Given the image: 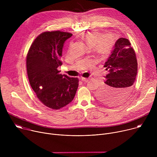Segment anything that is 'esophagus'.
<instances>
[{
	"instance_id": "esophagus-1",
	"label": "esophagus",
	"mask_w": 157,
	"mask_h": 157,
	"mask_svg": "<svg viewBox=\"0 0 157 157\" xmlns=\"http://www.w3.org/2000/svg\"><path fill=\"white\" fill-rule=\"evenodd\" d=\"M81 81L83 82H87L89 80V78H81Z\"/></svg>"
}]
</instances>
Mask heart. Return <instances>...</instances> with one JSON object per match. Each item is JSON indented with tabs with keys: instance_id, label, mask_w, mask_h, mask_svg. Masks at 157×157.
Segmentation results:
<instances>
[{
	"instance_id": "b5f03b06",
	"label": "heart",
	"mask_w": 157,
	"mask_h": 157,
	"mask_svg": "<svg viewBox=\"0 0 157 157\" xmlns=\"http://www.w3.org/2000/svg\"><path fill=\"white\" fill-rule=\"evenodd\" d=\"M83 38L89 46L93 47L94 50L101 55H108L115 43L113 35L111 33L101 34L98 30L86 33Z\"/></svg>"
}]
</instances>
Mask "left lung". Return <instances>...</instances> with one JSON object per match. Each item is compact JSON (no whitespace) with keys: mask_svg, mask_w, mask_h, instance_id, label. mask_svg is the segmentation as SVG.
<instances>
[{"mask_svg":"<svg viewBox=\"0 0 157 157\" xmlns=\"http://www.w3.org/2000/svg\"><path fill=\"white\" fill-rule=\"evenodd\" d=\"M104 67L109 71L97 91L100 101L107 105L122 103L130 95L137 74V60L127 38H119Z\"/></svg>","mask_w":157,"mask_h":157,"instance_id":"obj_1","label":"left lung"}]
</instances>
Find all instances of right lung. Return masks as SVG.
<instances>
[{"label": "right lung", "mask_w": 157, "mask_h": 157, "mask_svg": "<svg viewBox=\"0 0 157 157\" xmlns=\"http://www.w3.org/2000/svg\"><path fill=\"white\" fill-rule=\"evenodd\" d=\"M73 35L60 31L38 35L27 56L29 80L38 99L47 107L59 109L74 99L79 80L59 74L61 57L65 41Z\"/></svg>", "instance_id": "obj_1"}]
</instances>
